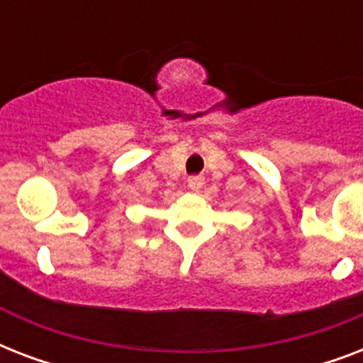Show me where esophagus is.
I'll return each mask as SVG.
<instances>
[{
  "label": "esophagus",
  "mask_w": 363,
  "mask_h": 363,
  "mask_svg": "<svg viewBox=\"0 0 363 363\" xmlns=\"http://www.w3.org/2000/svg\"><path fill=\"white\" fill-rule=\"evenodd\" d=\"M205 184V179L201 175H192L188 177V188L192 190V192H199Z\"/></svg>",
  "instance_id": "34e87169"
}]
</instances>
